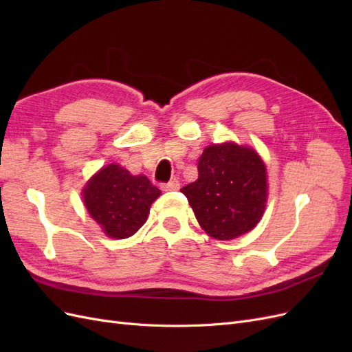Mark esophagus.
I'll list each match as a JSON object with an SVG mask.
<instances>
[{
  "mask_svg": "<svg viewBox=\"0 0 352 352\" xmlns=\"http://www.w3.org/2000/svg\"><path fill=\"white\" fill-rule=\"evenodd\" d=\"M179 186H180V184H179L177 179H172L167 184H162V189L163 190H177Z\"/></svg>",
  "mask_w": 352,
  "mask_h": 352,
  "instance_id": "34e87169",
  "label": "esophagus"
}]
</instances>
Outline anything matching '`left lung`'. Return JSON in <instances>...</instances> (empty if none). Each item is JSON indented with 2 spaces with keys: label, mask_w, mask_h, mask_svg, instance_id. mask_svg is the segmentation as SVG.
I'll return each mask as SVG.
<instances>
[{
  "label": "left lung",
  "mask_w": 352,
  "mask_h": 352,
  "mask_svg": "<svg viewBox=\"0 0 352 352\" xmlns=\"http://www.w3.org/2000/svg\"><path fill=\"white\" fill-rule=\"evenodd\" d=\"M180 190L206 233L229 241L252 230L261 220L267 202V173L252 148L212 144L198 160V179Z\"/></svg>",
  "instance_id": "obj_1"
}]
</instances>
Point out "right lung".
<instances>
[{
	"label": "right lung",
	"mask_w": 352,
	"mask_h": 352,
	"mask_svg": "<svg viewBox=\"0 0 352 352\" xmlns=\"http://www.w3.org/2000/svg\"><path fill=\"white\" fill-rule=\"evenodd\" d=\"M82 194L85 207L105 235L124 239L144 226L162 190L144 175L133 176L119 164H109L88 180Z\"/></svg>",
	"instance_id": "add662e5"
}]
</instances>
